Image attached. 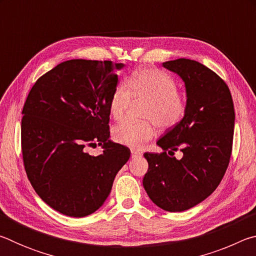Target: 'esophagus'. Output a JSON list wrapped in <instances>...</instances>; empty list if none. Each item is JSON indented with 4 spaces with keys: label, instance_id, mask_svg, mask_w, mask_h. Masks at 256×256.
Wrapping results in <instances>:
<instances>
[{
    "label": "esophagus",
    "instance_id": "esophagus-1",
    "mask_svg": "<svg viewBox=\"0 0 256 256\" xmlns=\"http://www.w3.org/2000/svg\"><path fill=\"white\" fill-rule=\"evenodd\" d=\"M131 154H132V158H133V157H136V156H140V154H141L140 151H138V150H134V149L131 150Z\"/></svg>",
    "mask_w": 256,
    "mask_h": 256
}]
</instances>
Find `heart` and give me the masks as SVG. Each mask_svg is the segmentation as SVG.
I'll list each match as a JSON object with an SVG mask.
<instances>
[{"mask_svg":"<svg viewBox=\"0 0 256 256\" xmlns=\"http://www.w3.org/2000/svg\"><path fill=\"white\" fill-rule=\"evenodd\" d=\"M134 99H144L142 118L146 120H124L112 128L115 142L131 148H141L156 134V126L167 130L178 125L188 112V100L178 92L174 78L156 68H144L115 86L110 99V112L116 120H122Z\"/></svg>","mask_w":256,"mask_h":256,"instance_id":"heart-1","label":"heart"}]
</instances>
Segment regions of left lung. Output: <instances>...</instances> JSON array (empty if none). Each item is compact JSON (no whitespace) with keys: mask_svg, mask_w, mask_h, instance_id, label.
<instances>
[{"mask_svg":"<svg viewBox=\"0 0 256 256\" xmlns=\"http://www.w3.org/2000/svg\"><path fill=\"white\" fill-rule=\"evenodd\" d=\"M162 66L185 82L188 108L184 120L158 140L162 152L144 154L149 168L144 188L156 206L180 212L206 200L224 178L232 150L235 110L226 82L209 68L188 58ZM177 150L184 152L180 160L174 157Z\"/></svg>","mask_w":256,"mask_h":256,"instance_id":"1","label":"left lung"}]
</instances>
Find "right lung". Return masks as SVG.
Listing matches in <instances>:
<instances>
[{"mask_svg": "<svg viewBox=\"0 0 256 256\" xmlns=\"http://www.w3.org/2000/svg\"><path fill=\"white\" fill-rule=\"evenodd\" d=\"M112 60H70L42 76L28 94L21 120V151L34 190L54 210L81 218L98 210L128 146L110 138V99L118 86ZM102 145L94 158L88 146Z\"/></svg>", "mask_w": 256, "mask_h": 256, "instance_id": "obj_1", "label": "right lung"}]
</instances>
